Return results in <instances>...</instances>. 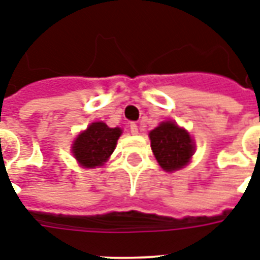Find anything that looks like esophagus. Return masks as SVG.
<instances>
[{"label": "esophagus", "mask_w": 260, "mask_h": 260, "mask_svg": "<svg viewBox=\"0 0 260 260\" xmlns=\"http://www.w3.org/2000/svg\"><path fill=\"white\" fill-rule=\"evenodd\" d=\"M129 129H131V132H132V134H134V135H136L139 132L138 125H136L135 122H131V124H129Z\"/></svg>", "instance_id": "esophagus-1"}]
</instances>
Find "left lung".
I'll use <instances>...</instances> for the list:
<instances>
[{"label": "left lung", "instance_id": "1", "mask_svg": "<svg viewBox=\"0 0 260 260\" xmlns=\"http://www.w3.org/2000/svg\"><path fill=\"white\" fill-rule=\"evenodd\" d=\"M151 150L156 161L166 172L178 170L187 165L195 146L187 131L177 124L166 121L150 132Z\"/></svg>", "mask_w": 260, "mask_h": 260}]
</instances>
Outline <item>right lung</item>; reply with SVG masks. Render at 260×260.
I'll use <instances>...</instances> for the list:
<instances>
[{"label": "right lung", "instance_id": "add662e5", "mask_svg": "<svg viewBox=\"0 0 260 260\" xmlns=\"http://www.w3.org/2000/svg\"><path fill=\"white\" fill-rule=\"evenodd\" d=\"M120 135V128H109L105 122H92L75 140L73 156L84 168L101 166L114 151Z\"/></svg>", "mask_w": 260, "mask_h": 260}]
</instances>
